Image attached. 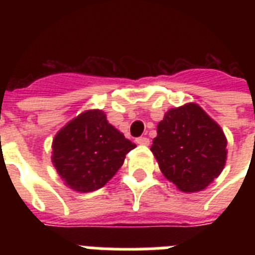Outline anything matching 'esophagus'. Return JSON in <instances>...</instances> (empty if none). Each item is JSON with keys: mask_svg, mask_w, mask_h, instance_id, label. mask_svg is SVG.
<instances>
[{"mask_svg": "<svg viewBox=\"0 0 255 255\" xmlns=\"http://www.w3.org/2000/svg\"><path fill=\"white\" fill-rule=\"evenodd\" d=\"M136 143L141 144V145H148L149 144V139L145 137V136H140V137H136Z\"/></svg>", "mask_w": 255, "mask_h": 255, "instance_id": "1", "label": "esophagus"}]
</instances>
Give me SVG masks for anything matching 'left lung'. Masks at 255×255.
<instances>
[{
  "instance_id": "1",
  "label": "left lung",
  "mask_w": 255,
  "mask_h": 255,
  "mask_svg": "<svg viewBox=\"0 0 255 255\" xmlns=\"http://www.w3.org/2000/svg\"><path fill=\"white\" fill-rule=\"evenodd\" d=\"M151 151L164 176L178 189L198 192L224 169L226 137L200 106L189 103L165 114Z\"/></svg>"
}]
</instances>
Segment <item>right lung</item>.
Returning a JSON list of instances; mask_svg holds the SVG:
<instances>
[{
    "label": "right lung",
    "instance_id": "obj_1",
    "mask_svg": "<svg viewBox=\"0 0 255 255\" xmlns=\"http://www.w3.org/2000/svg\"><path fill=\"white\" fill-rule=\"evenodd\" d=\"M136 145L107 122L99 110L86 111L58 132L53 163L71 189L92 192L111 180Z\"/></svg>",
    "mask_w": 255,
    "mask_h": 255
}]
</instances>
